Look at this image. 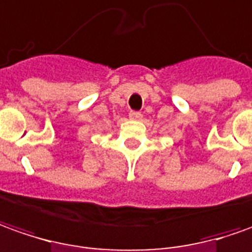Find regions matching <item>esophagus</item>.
Returning a JSON list of instances; mask_svg holds the SVG:
<instances>
[{
    "instance_id": "34e87169",
    "label": "esophagus",
    "mask_w": 252,
    "mask_h": 252,
    "mask_svg": "<svg viewBox=\"0 0 252 252\" xmlns=\"http://www.w3.org/2000/svg\"><path fill=\"white\" fill-rule=\"evenodd\" d=\"M129 119L135 120V121H139V120H142V114L138 112H131L129 113Z\"/></svg>"
}]
</instances>
